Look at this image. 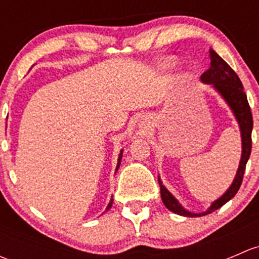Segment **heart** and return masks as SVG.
<instances>
[{"label":"heart","mask_w":259,"mask_h":259,"mask_svg":"<svg viewBox=\"0 0 259 259\" xmlns=\"http://www.w3.org/2000/svg\"><path fill=\"white\" fill-rule=\"evenodd\" d=\"M171 65H173V61H171V59L164 60V62H163L164 69H169V67H171Z\"/></svg>","instance_id":"1"}]
</instances>
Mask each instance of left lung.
Returning a JSON list of instances; mask_svg holds the SVG:
<instances>
[{"mask_svg":"<svg viewBox=\"0 0 259 259\" xmlns=\"http://www.w3.org/2000/svg\"><path fill=\"white\" fill-rule=\"evenodd\" d=\"M210 52V67L203 75L200 76V80L204 83H210L213 88L218 91L222 95V98L227 101L229 108L233 111L234 116H236L237 121L239 124V129H241L242 135V156L241 161H239L238 170H237L236 178L233 183L229 187V189L222 195L219 199L211 203V205L207 210L203 213H190V211L185 210L184 208L180 205V203L173 195L170 194L168 189L163 185L161 180L159 179V187H160V195L161 200H163L164 205L171 210L173 213L179 214V215L184 217H202L207 215V214L213 213L214 210L219 209L223 207L228 200H231L237 192L239 190V187L242 184L243 176H244L245 165L249 159L250 150H252V129H253V119L252 113H250L249 104H248L247 95L243 91L242 81L239 80L238 75L233 71L231 66L217 54L214 50H209Z\"/></svg>","mask_w":259,"mask_h":259,"instance_id":"8db88e82","label":"left lung"}]
</instances>
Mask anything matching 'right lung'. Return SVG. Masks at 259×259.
<instances>
[{"label": "right lung", "mask_w": 259, "mask_h": 259, "mask_svg": "<svg viewBox=\"0 0 259 259\" xmlns=\"http://www.w3.org/2000/svg\"><path fill=\"white\" fill-rule=\"evenodd\" d=\"M121 158H122V150L120 151V154H119V159H117V165H116V170L117 169H119V166H120V161H121ZM111 205H113V199L110 200V203H109L108 204V208H106V210H109L111 208Z\"/></svg>", "instance_id": "1"}]
</instances>
